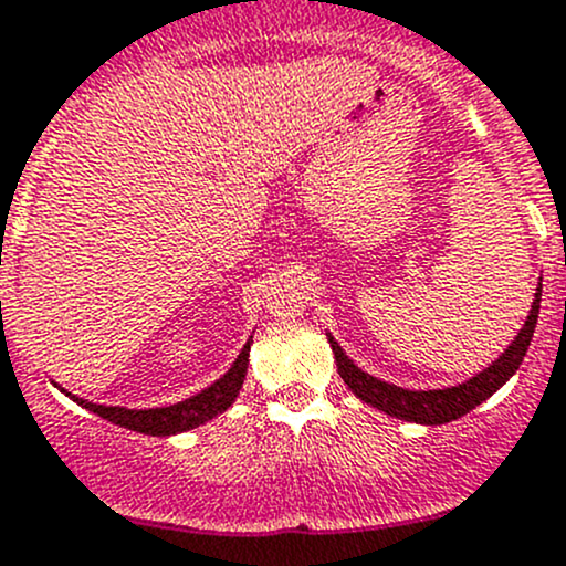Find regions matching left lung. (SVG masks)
<instances>
[{
	"instance_id": "left-lung-1",
	"label": "left lung",
	"mask_w": 566,
	"mask_h": 566,
	"mask_svg": "<svg viewBox=\"0 0 566 566\" xmlns=\"http://www.w3.org/2000/svg\"><path fill=\"white\" fill-rule=\"evenodd\" d=\"M539 298H542V279H539V290H536L534 295V304H531L526 325H523L521 334L515 336V342L506 347L504 356H501L499 361H493V367L479 373L476 378L465 380L462 386H452V389L408 391V389H399V386L384 384V380L361 373V369L345 356V350L336 345L334 336H328V342L331 347H334L336 367H339L342 380L350 386V391L356 394L358 399L375 405V408L384 410V413L397 416V419L416 421V424H447V421L460 419V416H465L468 410L476 408L479 402L493 397V394L517 373V367L523 364V356H526L531 345V336H534L536 317H539Z\"/></svg>"
}]
</instances>
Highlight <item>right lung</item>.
<instances>
[{
	"label": "right lung",
	"mask_w": 566,
	"mask_h": 566,
	"mask_svg": "<svg viewBox=\"0 0 566 566\" xmlns=\"http://www.w3.org/2000/svg\"><path fill=\"white\" fill-rule=\"evenodd\" d=\"M251 342V339H249ZM249 342L243 345L241 356L230 367L224 378L216 380L210 389H205L197 397L186 399V402L169 405V408H153V410H128V408H106V405H93L87 399H76L82 408L93 410V413L104 416V419L114 421L128 430L145 432V436H175V432H186L191 427H199L202 421L213 419L216 413L230 408L235 402L238 391H241L243 378H247V364H249ZM71 397V394H67Z\"/></svg>",
	"instance_id": "obj_1"
}]
</instances>
